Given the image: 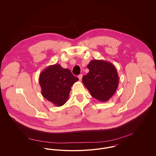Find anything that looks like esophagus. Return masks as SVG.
Here are the masks:
<instances>
[{
	"label": "esophagus",
	"mask_w": 156,
	"mask_h": 156,
	"mask_svg": "<svg viewBox=\"0 0 156 156\" xmlns=\"http://www.w3.org/2000/svg\"><path fill=\"white\" fill-rule=\"evenodd\" d=\"M78 78H79V80H80V81H81L82 78V75H78Z\"/></svg>",
	"instance_id": "obj_1"
}]
</instances>
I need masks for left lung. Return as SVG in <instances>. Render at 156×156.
Here are the masks:
<instances>
[{
  "mask_svg": "<svg viewBox=\"0 0 156 156\" xmlns=\"http://www.w3.org/2000/svg\"><path fill=\"white\" fill-rule=\"evenodd\" d=\"M87 68L89 73L82 77V82L91 96L100 102L109 100L119 85V76L115 66L108 61L94 59Z\"/></svg>",
  "mask_w": 156,
  "mask_h": 156,
  "instance_id": "obj_1",
  "label": "left lung"
}]
</instances>
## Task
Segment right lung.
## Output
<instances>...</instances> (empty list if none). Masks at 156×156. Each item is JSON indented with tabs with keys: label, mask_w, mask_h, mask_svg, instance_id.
Here are the masks:
<instances>
[{
	"label": "right lung",
	"mask_w": 156,
	"mask_h": 156,
	"mask_svg": "<svg viewBox=\"0 0 156 156\" xmlns=\"http://www.w3.org/2000/svg\"><path fill=\"white\" fill-rule=\"evenodd\" d=\"M78 81V78L69 69L63 68L59 64L47 67L39 76L42 95L57 106L67 102L71 87Z\"/></svg>",
	"instance_id": "1"
}]
</instances>
